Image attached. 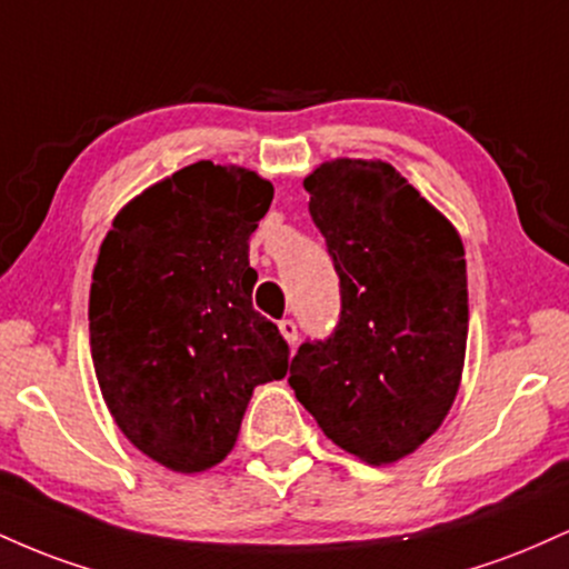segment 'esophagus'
Returning a JSON list of instances; mask_svg holds the SVG:
<instances>
[{
    "mask_svg": "<svg viewBox=\"0 0 569 569\" xmlns=\"http://www.w3.org/2000/svg\"><path fill=\"white\" fill-rule=\"evenodd\" d=\"M278 329H280V335L286 337V342L291 345H297V339H299V329H297V321H291V318H283V321L278 323Z\"/></svg>",
    "mask_w": 569,
    "mask_h": 569,
    "instance_id": "obj_1",
    "label": "esophagus"
}]
</instances>
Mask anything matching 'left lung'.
<instances>
[{"label": "left lung", "mask_w": 569, "mask_h": 569, "mask_svg": "<svg viewBox=\"0 0 569 569\" xmlns=\"http://www.w3.org/2000/svg\"><path fill=\"white\" fill-rule=\"evenodd\" d=\"M339 276V321L289 369L299 403L371 466L436 433L468 339L466 251L455 227L388 162L335 160L305 179Z\"/></svg>", "instance_id": "1"}]
</instances>
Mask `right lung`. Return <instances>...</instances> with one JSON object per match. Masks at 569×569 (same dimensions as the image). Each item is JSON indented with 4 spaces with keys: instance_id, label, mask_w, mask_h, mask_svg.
<instances>
[{
    "instance_id": "right-lung-1",
    "label": "right lung",
    "mask_w": 569,
    "mask_h": 569,
    "mask_svg": "<svg viewBox=\"0 0 569 569\" xmlns=\"http://www.w3.org/2000/svg\"><path fill=\"white\" fill-rule=\"evenodd\" d=\"M270 202V181L200 160L128 202L101 243L98 385L130 443L173 471L224 460L253 388L289 369V342L251 305L248 240Z\"/></svg>"
}]
</instances>
